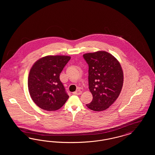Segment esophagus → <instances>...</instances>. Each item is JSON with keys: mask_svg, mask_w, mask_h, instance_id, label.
<instances>
[{"mask_svg": "<svg viewBox=\"0 0 155 155\" xmlns=\"http://www.w3.org/2000/svg\"><path fill=\"white\" fill-rule=\"evenodd\" d=\"M73 94L74 95H81V94H82V91H81V90H77V91H76L75 92H74Z\"/></svg>", "mask_w": 155, "mask_h": 155, "instance_id": "34e87169", "label": "esophagus"}]
</instances>
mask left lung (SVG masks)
<instances>
[{"instance_id":"obj_1","label":"left lung","mask_w":155,"mask_h":155,"mask_svg":"<svg viewBox=\"0 0 155 155\" xmlns=\"http://www.w3.org/2000/svg\"><path fill=\"white\" fill-rule=\"evenodd\" d=\"M84 59L88 64L89 89L92 101L86 106L100 111L109 108L117 99L123 85L121 66L112 54L105 51L85 53Z\"/></svg>"}]
</instances>
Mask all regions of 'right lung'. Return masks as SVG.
<instances>
[{"instance_id": "obj_1", "label": "right lung", "mask_w": 155, "mask_h": 155, "mask_svg": "<svg viewBox=\"0 0 155 155\" xmlns=\"http://www.w3.org/2000/svg\"><path fill=\"white\" fill-rule=\"evenodd\" d=\"M70 59L68 56H47L31 67L28 80L30 96L42 109L58 110L68 99L59 77Z\"/></svg>"}]
</instances>
